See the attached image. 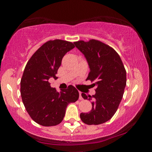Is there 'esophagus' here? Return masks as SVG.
<instances>
[{
  "instance_id": "obj_1",
  "label": "esophagus",
  "mask_w": 152,
  "mask_h": 152,
  "mask_svg": "<svg viewBox=\"0 0 152 152\" xmlns=\"http://www.w3.org/2000/svg\"><path fill=\"white\" fill-rule=\"evenodd\" d=\"M79 99L80 100H83V97H82L81 92H79Z\"/></svg>"
}]
</instances>
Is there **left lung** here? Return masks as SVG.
Segmentation results:
<instances>
[{
	"label": "left lung",
	"instance_id": "obj_1",
	"mask_svg": "<svg viewBox=\"0 0 152 152\" xmlns=\"http://www.w3.org/2000/svg\"><path fill=\"white\" fill-rule=\"evenodd\" d=\"M75 46L84 54L90 72L86 80L94 82L96 94L82 93L84 99L92 100L89 113H81L83 123L98 125L112 118L123 97L126 84V71L119 55L109 45L95 39L78 41Z\"/></svg>",
	"mask_w": 152,
	"mask_h": 152
}]
</instances>
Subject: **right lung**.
Returning <instances> with one entry per match:
<instances>
[{
    "label": "right lung",
    "instance_id": "right-lung-1",
    "mask_svg": "<svg viewBox=\"0 0 152 152\" xmlns=\"http://www.w3.org/2000/svg\"><path fill=\"white\" fill-rule=\"evenodd\" d=\"M74 47L69 41L50 40L43 43L26 64L20 80V95L29 116L41 126L59 124L68 104L79 97L78 90L71 85L57 92L48 82L51 77L56 79L63 57Z\"/></svg>",
    "mask_w": 152,
    "mask_h": 152
}]
</instances>
